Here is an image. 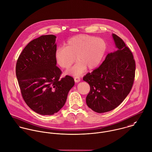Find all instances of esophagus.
Here are the masks:
<instances>
[{
    "mask_svg": "<svg viewBox=\"0 0 152 152\" xmlns=\"http://www.w3.org/2000/svg\"><path fill=\"white\" fill-rule=\"evenodd\" d=\"M74 80H75V83H78V82H80V81L81 78H80V77H78V76H76V77H74Z\"/></svg>",
    "mask_w": 152,
    "mask_h": 152,
    "instance_id": "esophagus-1",
    "label": "esophagus"
}]
</instances>
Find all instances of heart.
<instances>
[{"label":"heart","mask_w":152,"mask_h":152,"mask_svg":"<svg viewBox=\"0 0 152 152\" xmlns=\"http://www.w3.org/2000/svg\"><path fill=\"white\" fill-rule=\"evenodd\" d=\"M107 50L105 41L100 38L78 35L68 39L65 47H59L55 52L57 64L63 69L69 68L75 60L77 64L67 71L74 76L81 75L86 68H96L101 62Z\"/></svg>","instance_id":"1"}]
</instances>
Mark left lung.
<instances>
[{
  "label": "left lung",
  "instance_id": "left-lung-1",
  "mask_svg": "<svg viewBox=\"0 0 152 152\" xmlns=\"http://www.w3.org/2000/svg\"><path fill=\"white\" fill-rule=\"evenodd\" d=\"M113 37L118 50L108 53L99 67L83 77L90 86L87 104L99 113L118 107L130 93L135 77L132 52L121 38L115 34Z\"/></svg>",
  "mask_w": 152,
  "mask_h": 152
}]
</instances>
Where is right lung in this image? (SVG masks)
Instances as JSON below:
<instances>
[{"instance_id":"1","label":"right lung","mask_w":152,"mask_h":152,"mask_svg":"<svg viewBox=\"0 0 152 152\" xmlns=\"http://www.w3.org/2000/svg\"><path fill=\"white\" fill-rule=\"evenodd\" d=\"M56 37L42 35L31 41L18 57L16 75L22 96L28 106L41 115H52L65 104L74 78H61L56 66Z\"/></svg>"}]
</instances>
